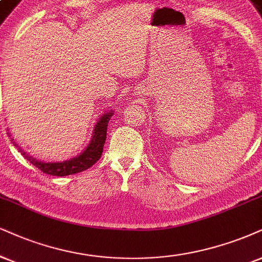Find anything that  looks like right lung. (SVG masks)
<instances>
[{
    "mask_svg": "<svg viewBox=\"0 0 262 262\" xmlns=\"http://www.w3.org/2000/svg\"><path fill=\"white\" fill-rule=\"evenodd\" d=\"M112 115L113 112L105 113V114L99 119L95 127L93 137L91 140V143L89 144V147H87L80 156L67 161H60V163H42V161L35 160L34 158L25 153L24 150H21L20 148L17 146V143H14V140H13V138L12 141L13 143H14V146L18 147L19 151L24 156V158H27L32 165L36 166L37 169L41 170L43 173L52 176H68L73 175V173H79L87 170L89 167H91L93 164H96L97 161L99 160V158L102 157L103 146H104L106 138V127H108V122L111 120Z\"/></svg>",
    "mask_w": 262,
    "mask_h": 262,
    "instance_id": "obj_1",
    "label": "right lung"
}]
</instances>
